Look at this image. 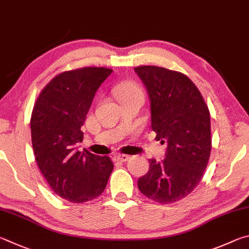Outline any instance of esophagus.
Listing matches in <instances>:
<instances>
[{
	"mask_svg": "<svg viewBox=\"0 0 249 249\" xmlns=\"http://www.w3.org/2000/svg\"><path fill=\"white\" fill-rule=\"evenodd\" d=\"M129 159H130V156H129V155H124V154L118 155L117 158H116V160H119V162H127V160H128Z\"/></svg>",
	"mask_w": 249,
	"mask_h": 249,
	"instance_id": "esophagus-1",
	"label": "esophagus"
}]
</instances>
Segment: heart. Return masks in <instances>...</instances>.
I'll list each match as a JSON object with an SVG mask.
<instances>
[{"instance_id":"b5f03b06","label":"heart","mask_w":249,"mask_h":249,"mask_svg":"<svg viewBox=\"0 0 249 249\" xmlns=\"http://www.w3.org/2000/svg\"><path fill=\"white\" fill-rule=\"evenodd\" d=\"M115 93L119 100L127 99L131 97H142L144 96L141 86L136 82L125 81L119 83L115 86Z\"/></svg>"}]
</instances>
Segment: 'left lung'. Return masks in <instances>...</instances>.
Wrapping results in <instances>:
<instances>
[{
	"instance_id": "left-lung-1",
	"label": "left lung",
	"mask_w": 249,
	"mask_h": 249,
	"mask_svg": "<svg viewBox=\"0 0 249 249\" xmlns=\"http://www.w3.org/2000/svg\"><path fill=\"white\" fill-rule=\"evenodd\" d=\"M134 71L150 96L155 139L167 142L166 158L160 162L149 160V172L139 178L138 187L159 203L179 201L201 181L210 159V111L198 87L184 73L156 65H141Z\"/></svg>"
}]
</instances>
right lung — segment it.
I'll use <instances>...</instances> for the list:
<instances>
[{"label":"right lung","mask_w":249,"mask_h":249,"mask_svg":"<svg viewBox=\"0 0 249 249\" xmlns=\"http://www.w3.org/2000/svg\"><path fill=\"white\" fill-rule=\"evenodd\" d=\"M111 69L87 67L58 74L43 87L30 118L35 159L55 195L73 203L90 201L106 188L108 156L76 151L96 90Z\"/></svg>","instance_id":"right-lung-1"}]
</instances>
